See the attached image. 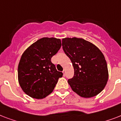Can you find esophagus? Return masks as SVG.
<instances>
[{
	"mask_svg": "<svg viewBox=\"0 0 121 121\" xmlns=\"http://www.w3.org/2000/svg\"><path fill=\"white\" fill-rule=\"evenodd\" d=\"M63 75H65V73H66V70L65 69H63Z\"/></svg>",
	"mask_w": 121,
	"mask_h": 121,
	"instance_id": "esophagus-1",
	"label": "esophagus"
}]
</instances>
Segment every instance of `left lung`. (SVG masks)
<instances>
[{"mask_svg":"<svg viewBox=\"0 0 121 121\" xmlns=\"http://www.w3.org/2000/svg\"><path fill=\"white\" fill-rule=\"evenodd\" d=\"M62 46L74 68L73 77L68 80L72 90L84 98L100 93L109 78L107 62L101 51L92 43L77 38H63Z\"/></svg>","mask_w":121,"mask_h":121,"instance_id":"obj_1","label":"left lung"}]
</instances>
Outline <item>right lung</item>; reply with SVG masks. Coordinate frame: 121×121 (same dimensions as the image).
<instances>
[{
    "mask_svg": "<svg viewBox=\"0 0 121 121\" xmlns=\"http://www.w3.org/2000/svg\"><path fill=\"white\" fill-rule=\"evenodd\" d=\"M61 46L60 39L43 38L22 53L18 65V81L27 95L42 99L53 92L63 73L57 71L51 59Z\"/></svg>",
    "mask_w": 121,
    "mask_h": 121,
    "instance_id": "add662e5",
    "label": "right lung"
}]
</instances>
